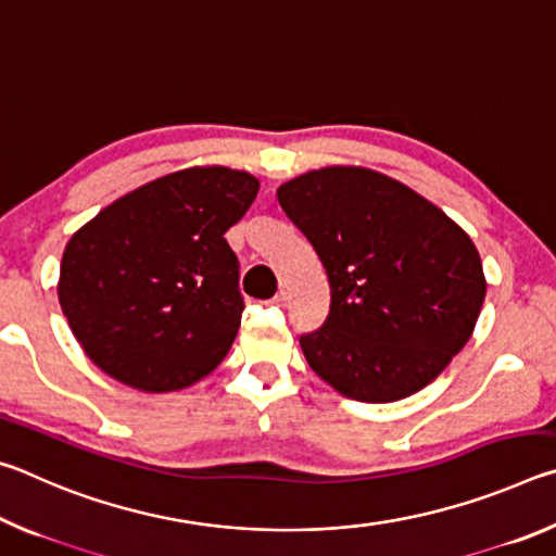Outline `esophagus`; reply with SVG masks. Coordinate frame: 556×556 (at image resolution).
<instances>
[{
  "label": "esophagus",
  "instance_id": "1",
  "mask_svg": "<svg viewBox=\"0 0 556 556\" xmlns=\"http://www.w3.org/2000/svg\"><path fill=\"white\" fill-rule=\"evenodd\" d=\"M267 304H271V306H287V291H277V294L271 296Z\"/></svg>",
  "mask_w": 556,
  "mask_h": 556
}]
</instances>
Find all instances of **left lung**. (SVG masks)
I'll use <instances>...</instances> for the list:
<instances>
[{
	"label": "left lung",
	"instance_id": "obj_1",
	"mask_svg": "<svg viewBox=\"0 0 556 556\" xmlns=\"http://www.w3.org/2000/svg\"><path fill=\"white\" fill-rule=\"evenodd\" d=\"M331 287V312L299 338L318 378L357 402L427 388L468 343L485 299L468 232L394 178L326 166L277 188Z\"/></svg>",
	"mask_w": 556,
	"mask_h": 556
}]
</instances>
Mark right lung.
<instances>
[{
	"label": "right lung",
	"mask_w": 556,
	"mask_h": 556,
	"mask_svg": "<svg viewBox=\"0 0 556 556\" xmlns=\"http://www.w3.org/2000/svg\"><path fill=\"white\" fill-rule=\"evenodd\" d=\"M260 181L191 166L122 195L73 232L59 301L98 368L142 392H174L218 368L238 336V257L223 238Z\"/></svg>",
	"instance_id": "right-lung-1"
}]
</instances>
